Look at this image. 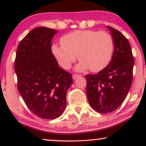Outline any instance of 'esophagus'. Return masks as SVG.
I'll list each match as a JSON object with an SVG mask.
<instances>
[{"label": "esophagus", "mask_w": 146, "mask_h": 146, "mask_svg": "<svg viewBox=\"0 0 146 146\" xmlns=\"http://www.w3.org/2000/svg\"><path fill=\"white\" fill-rule=\"evenodd\" d=\"M80 76H81V75L76 74H74L72 75V78H73L74 80H75L76 78H78V77H80Z\"/></svg>", "instance_id": "34e87169"}]
</instances>
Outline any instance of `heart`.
Listing matches in <instances>:
<instances>
[{"label": "heart", "mask_w": 146, "mask_h": 146, "mask_svg": "<svg viewBox=\"0 0 146 146\" xmlns=\"http://www.w3.org/2000/svg\"><path fill=\"white\" fill-rule=\"evenodd\" d=\"M60 42L52 44V52L65 69L71 67L78 54V70L99 72L108 64L113 51L112 37L105 31H76L63 36Z\"/></svg>", "instance_id": "b5f03b06"}]
</instances>
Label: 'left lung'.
I'll return each mask as SVG.
<instances>
[{
  "mask_svg": "<svg viewBox=\"0 0 146 146\" xmlns=\"http://www.w3.org/2000/svg\"><path fill=\"white\" fill-rule=\"evenodd\" d=\"M108 29L114 44L112 58L99 72L85 76L90 105L101 113L112 112L122 104L132 83L134 64L128 40L117 30Z\"/></svg>",
  "mask_w": 146,
  "mask_h": 146,
  "instance_id": "obj_1",
  "label": "left lung"
}]
</instances>
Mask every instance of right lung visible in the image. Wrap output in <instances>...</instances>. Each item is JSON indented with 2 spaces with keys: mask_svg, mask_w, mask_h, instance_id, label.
Segmentation results:
<instances>
[{
  "mask_svg": "<svg viewBox=\"0 0 146 146\" xmlns=\"http://www.w3.org/2000/svg\"><path fill=\"white\" fill-rule=\"evenodd\" d=\"M56 33L42 27L32 30L18 45L15 60L18 90L30 110L46 119L62 114L73 82L71 74L58 66L52 52Z\"/></svg>",
  "mask_w": 146,
  "mask_h": 146,
  "instance_id": "1",
  "label": "right lung"
}]
</instances>
